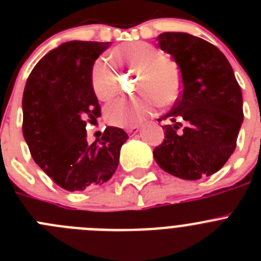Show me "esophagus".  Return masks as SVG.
Returning a JSON list of instances; mask_svg holds the SVG:
<instances>
[{
	"instance_id": "obj_1",
	"label": "esophagus",
	"mask_w": 261,
	"mask_h": 261,
	"mask_svg": "<svg viewBox=\"0 0 261 261\" xmlns=\"http://www.w3.org/2000/svg\"><path fill=\"white\" fill-rule=\"evenodd\" d=\"M125 130H126V133H129V135H130V133H137L138 130H140V125H138V124H136V125L128 126Z\"/></svg>"
}]
</instances>
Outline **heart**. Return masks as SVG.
I'll list each match as a JSON object with an SVG mask.
<instances>
[{
  "mask_svg": "<svg viewBox=\"0 0 261 261\" xmlns=\"http://www.w3.org/2000/svg\"><path fill=\"white\" fill-rule=\"evenodd\" d=\"M110 59L121 68L137 70L136 90L142 95L121 99L107 106L106 120L115 126H132L145 119L155 103L165 108L174 105L181 90L179 66L167 55H162L155 45L146 41H129L111 49ZM91 86L96 98L108 102L117 94L116 77L102 60L94 64Z\"/></svg>",
  "mask_w": 261,
  "mask_h": 261,
  "instance_id": "1",
  "label": "heart"
}]
</instances>
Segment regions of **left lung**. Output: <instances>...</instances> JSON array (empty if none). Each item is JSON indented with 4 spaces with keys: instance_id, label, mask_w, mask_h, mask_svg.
<instances>
[{
    "instance_id": "obj_1",
    "label": "left lung",
    "mask_w": 261,
    "mask_h": 261,
    "mask_svg": "<svg viewBox=\"0 0 261 261\" xmlns=\"http://www.w3.org/2000/svg\"><path fill=\"white\" fill-rule=\"evenodd\" d=\"M156 40L180 69L183 91L162 117L170 124L162 126L165 140L154 159L168 174L197 180L234 153L243 123L241 86L225 55L209 41L186 32H163Z\"/></svg>"
}]
</instances>
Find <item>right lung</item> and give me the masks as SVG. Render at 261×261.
<instances>
[{"mask_svg":"<svg viewBox=\"0 0 261 261\" xmlns=\"http://www.w3.org/2000/svg\"><path fill=\"white\" fill-rule=\"evenodd\" d=\"M110 41H68L32 69L23 91V137L36 165L66 191H84L110 180L128 140L107 126L102 141L89 145L86 124L100 116L91 86L94 62Z\"/></svg>","mask_w":261,"mask_h":261,"instance_id":"obj_1","label":"right lung"}]
</instances>
